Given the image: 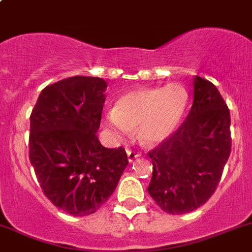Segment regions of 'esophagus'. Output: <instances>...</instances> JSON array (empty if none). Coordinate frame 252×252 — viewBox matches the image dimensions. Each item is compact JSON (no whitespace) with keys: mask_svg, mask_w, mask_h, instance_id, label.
<instances>
[{"mask_svg":"<svg viewBox=\"0 0 252 252\" xmlns=\"http://www.w3.org/2000/svg\"><path fill=\"white\" fill-rule=\"evenodd\" d=\"M126 155H128V159H129V162H133L134 159L138 158V157H140V156H141V155H140V154H138V152H135V151H130V150H128V151H126Z\"/></svg>","mask_w":252,"mask_h":252,"instance_id":"obj_1","label":"esophagus"}]
</instances>
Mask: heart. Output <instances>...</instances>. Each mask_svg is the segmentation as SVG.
<instances>
[{
  "label": "heart",
  "mask_w": 252,
  "mask_h": 252,
  "mask_svg": "<svg viewBox=\"0 0 252 252\" xmlns=\"http://www.w3.org/2000/svg\"><path fill=\"white\" fill-rule=\"evenodd\" d=\"M188 91L179 84L129 91L118 100L116 110L106 114V126L117 141H123L139 126L142 144L158 145L177 130L188 106Z\"/></svg>",
  "instance_id": "heart-1"
}]
</instances>
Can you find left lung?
Masks as SVG:
<instances>
[{
  "label": "left lung",
  "mask_w": 252,
  "mask_h": 252,
  "mask_svg": "<svg viewBox=\"0 0 252 252\" xmlns=\"http://www.w3.org/2000/svg\"><path fill=\"white\" fill-rule=\"evenodd\" d=\"M230 113L211 81L194 78V102L171 138L149 152L147 191L169 215L191 212L215 192L230 155Z\"/></svg>",
  "instance_id": "obj_1"
}]
</instances>
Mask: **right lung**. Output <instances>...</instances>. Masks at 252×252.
Wrapping results in <instances>:
<instances>
[{
  "label": "right lung",
  "instance_id": "add662e5",
  "mask_svg": "<svg viewBox=\"0 0 252 252\" xmlns=\"http://www.w3.org/2000/svg\"><path fill=\"white\" fill-rule=\"evenodd\" d=\"M107 83L70 77L48 85L30 116L29 159L42 191L75 217L96 212L113 194L128 166L123 147L97 139Z\"/></svg>",
  "mask_w": 252,
  "mask_h": 252
}]
</instances>
